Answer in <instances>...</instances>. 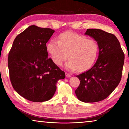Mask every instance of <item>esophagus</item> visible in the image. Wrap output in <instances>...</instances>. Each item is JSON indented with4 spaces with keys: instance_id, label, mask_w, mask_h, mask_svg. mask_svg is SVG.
<instances>
[{
    "instance_id": "34e87169",
    "label": "esophagus",
    "mask_w": 129,
    "mask_h": 129,
    "mask_svg": "<svg viewBox=\"0 0 129 129\" xmlns=\"http://www.w3.org/2000/svg\"><path fill=\"white\" fill-rule=\"evenodd\" d=\"M65 75H66V77H71V75H70V74L68 73H65Z\"/></svg>"
}]
</instances>
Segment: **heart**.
I'll list each match as a JSON object with an SVG mask.
<instances>
[{
  "instance_id": "heart-1",
  "label": "heart",
  "mask_w": 129,
  "mask_h": 129,
  "mask_svg": "<svg viewBox=\"0 0 129 129\" xmlns=\"http://www.w3.org/2000/svg\"><path fill=\"white\" fill-rule=\"evenodd\" d=\"M46 47L51 59L58 66H61L69 57L65 68L71 71L89 69L96 61L99 52L96 40L71 31L61 33L58 41L50 40Z\"/></svg>"
}]
</instances>
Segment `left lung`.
<instances>
[{
    "label": "left lung",
    "mask_w": 129,
    "mask_h": 129,
    "mask_svg": "<svg viewBox=\"0 0 129 129\" xmlns=\"http://www.w3.org/2000/svg\"><path fill=\"white\" fill-rule=\"evenodd\" d=\"M84 35L96 40L99 56L90 69L76 77L80 84L75 90L77 99L85 103L107 98L121 80L124 54L117 38L101 29H87Z\"/></svg>",
    "instance_id": "left-lung-1"
}]
</instances>
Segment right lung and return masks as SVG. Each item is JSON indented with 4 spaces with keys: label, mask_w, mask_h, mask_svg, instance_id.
<instances>
[{
    "label": "right lung",
    "mask_w": 129,
    "mask_h": 129,
    "mask_svg": "<svg viewBox=\"0 0 129 129\" xmlns=\"http://www.w3.org/2000/svg\"><path fill=\"white\" fill-rule=\"evenodd\" d=\"M54 30L31 25L16 37L8 56L10 79L13 89L33 102L50 100L56 83L64 72L48 58L46 43Z\"/></svg>",
    "instance_id": "right-lung-1"
}]
</instances>
